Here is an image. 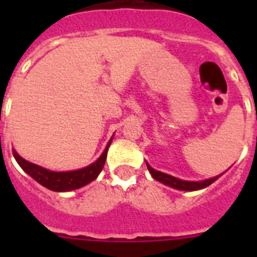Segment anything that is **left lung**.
<instances>
[{"label": "left lung", "instance_id": "8db88e82", "mask_svg": "<svg viewBox=\"0 0 257 257\" xmlns=\"http://www.w3.org/2000/svg\"><path fill=\"white\" fill-rule=\"evenodd\" d=\"M147 166H148V170L151 171L152 176H153L156 180L161 181V183H163L165 185H169V187L175 188V189H179V190H190V192H192V190L203 189V188L211 185L215 180H217L220 176L219 175V176H215V178L208 179V180H203V181H184L178 178H174V176H171V175L163 174V172L152 169L148 163H147Z\"/></svg>", "mask_w": 257, "mask_h": 257}]
</instances>
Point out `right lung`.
Instances as JSON below:
<instances>
[{"label":"right lung","mask_w":257,"mask_h":257,"mask_svg":"<svg viewBox=\"0 0 257 257\" xmlns=\"http://www.w3.org/2000/svg\"><path fill=\"white\" fill-rule=\"evenodd\" d=\"M110 143H112V139L109 140L105 151L97 158V161H95L92 165L87 166L85 169L76 170V171H49V170L44 169V167H40V166L28 162L24 158H22L14 149L13 154L15 157L17 162L19 163L20 167L27 174L31 175L32 178L35 179L37 183H40L41 185H44L45 188H47L50 190H54V192H69V190H74L81 187H85L86 184L91 183L92 180H95L97 178V175L100 174V171L104 167V163H105L106 153H108V148Z\"/></svg>","instance_id":"obj_1"}]
</instances>
